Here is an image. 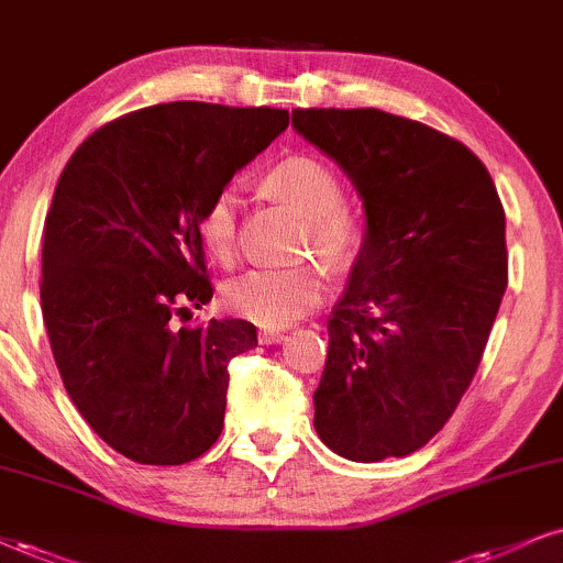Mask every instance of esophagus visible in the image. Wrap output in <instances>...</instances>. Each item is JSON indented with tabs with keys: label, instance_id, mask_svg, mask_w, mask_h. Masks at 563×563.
<instances>
[{
	"label": "esophagus",
	"instance_id": "1",
	"mask_svg": "<svg viewBox=\"0 0 563 563\" xmlns=\"http://www.w3.org/2000/svg\"><path fill=\"white\" fill-rule=\"evenodd\" d=\"M258 339H261V344H282L284 342V334H282V331L263 329L261 334H258Z\"/></svg>",
	"mask_w": 563,
	"mask_h": 563
}]
</instances>
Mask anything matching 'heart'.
Instances as JSON below:
<instances>
[{"label": "heart", "mask_w": 563, "mask_h": 563, "mask_svg": "<svg viewBox=\"0 0 563 563\" xmlns=\"http://www.w3.org/2000/svg\"><path fill=\"white\" fill-rule=\"evenodd\" d=\"M266 187L305 219V245L331 263L352 255L360 240V224L342 206V183L329 166L308 156H292L268 172ZM240 196L224 187L208 200L200 217V238L221 261L238 247ZM325 282L316 266L253 268L229 282L224 305L234 316L263 329H284L323 300Z\"/></svg>", "instance_id": "b5f03b06"}]
</instances>
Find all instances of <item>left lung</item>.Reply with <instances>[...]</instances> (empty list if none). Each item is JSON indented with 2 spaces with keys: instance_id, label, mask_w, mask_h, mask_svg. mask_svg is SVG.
<instances>
[{
  "instance_id": "left-lung-1",
  "label": "left lung",
  "mask_w": 563,
  "mask_h": 563,
  "mask_svg": "<svg viewBox=\"0 0 563 563\" xmlns=\"http://www.w3.org/2000/svg\"><path fill=\"white\" fill-rule=\"evenodd\" d=\"M363 200V247L329 318L316 433L352 462L426 446L473 384L506 289V217L481 158L380 109H295Z\"/></svg>"
}]
</instances>
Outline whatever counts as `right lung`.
<instances>
[{"label":"right lung","mask_w":563,"mask_h":563,"mask_svg":"<svg viewBox=\"0 0 563 563\" xmlns=\"http://www.w3.org/2000/svg\"><path fill=\"white\" fill-rule=\"evenodd\" d=\"M289 124L287 109L172 101L96 130L44 224L41 310L69 399L101 441L141 464H185L224 428L229 360L255 325L211 318L200 217Z\"/></svg>","instance_id":"right-lung-1"}]
</instances>
